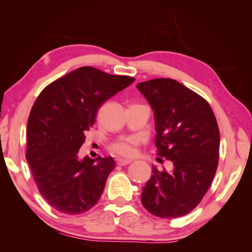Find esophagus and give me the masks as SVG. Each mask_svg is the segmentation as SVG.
<instances>
[{"label": "esophagus", "instance_id": "obj_1", "mask_svg": "<svg viewBox=\"0 0 252 252\" xmlns=\"http://www.w3.org/2000/svg\"><path fill=\"white\" fill-rule=\"evenodd\" d=\"M132 161L131 160H127V159H117V164L118 165H126L131 163Z\"/></svg>", "mask_w": 252, "mask_h": 252}]
</instances>
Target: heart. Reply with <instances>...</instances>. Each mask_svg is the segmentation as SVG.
<instances>
[{
    "mask_svg": "<svg viewBox=\"0 0 252 252\" xmlns=\"http://www.w3.org/2000/svg\"><path fill=\"white\" fill-rule=\"evenodd\" d=\"M137 141L135 137H122L120 140L114 142L110 145L109 149L111 153H114L121 157H133L136 154Z\"/></svg>",
    "mask_w": 252,
    "mask_h": 252,
    "instance_id": "1",
    "label": "heart"
}]
</instances>
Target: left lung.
I'll return each mask as SVG.
<instances>
[{"instance_id": "obj_1", "label": "left lung", "mask_w": 252, "mask_h": 252, "mask_svg": "<svg viewBox=\"0 0 252 252\" xmlns=\"http://www.w3.org/2000/svg\"><path fill=\"white\" fill-rule=\"evenodd\" d=\"M155 115L157 158L173 162L172 172L153 167L142 189L144 208L159 218L189 213L206 195L219 163L220 132L208 101L173 79L137 83Z\"/></svg>"}]
</instances>
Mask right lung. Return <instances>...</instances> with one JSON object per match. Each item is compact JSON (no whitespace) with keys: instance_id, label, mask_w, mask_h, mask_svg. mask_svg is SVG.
<instances>
[{"instance_id":"right-lung-1","label":"right lung","mask_w":252,"mask_h":252,"mask_svg":"<svg viewBox=\"0 0 252 252\" xmlns=\"http://www.w3.org/2000/svg\"><path fill=\"white\" fill-rule=\"evenodd\" d=\"M134 81L85 66L37 96L27 126L26 158L40 194L57 211L81 215L99 200L114 159L79 160L78 152L99 107Z\"/></svg>"}]
</instances>
